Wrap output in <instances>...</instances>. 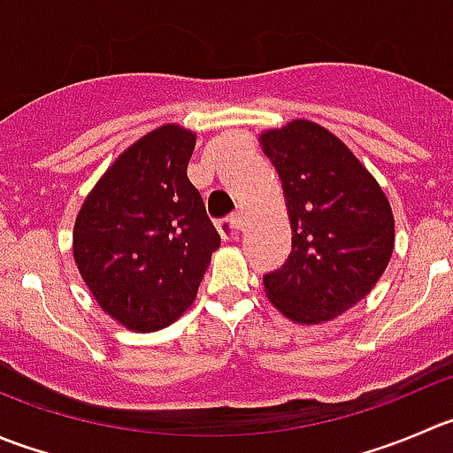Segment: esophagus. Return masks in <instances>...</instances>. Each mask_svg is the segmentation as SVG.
Returning a JSON list of instances; mask_svg holds the SVG:
<instances>
[{
    "mask_svg": "<svg viewBox=\"0 0 453 453\" xmlns=\"http://www.w3.org/2000/svg\"><path fill=\"white\" fill-rule=\"evenodd\" d=\"M217 230L221 234L223 241H232L239 236L241 232V217L239 214H232V217H226L223 221L217 223Z\"/></svg>",
    "mask_w": 453,
    "mask_h": 453,
    "instance_id": "esophagus-1",
    "label": "esophagus"
}]
</instances>
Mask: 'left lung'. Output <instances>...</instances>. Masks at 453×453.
I'll return each instance as SVG.
<instances>
[{
	"mask_svg": "<svg viewBox=\"0 0 453 453\" xmlns=\"http://www.w3.org/2000/svg\"><path fill=\"white\" fill-rule=\"evenodd\" d=\"M283 183L292 252L263 276L272 305L296 323L332 320L365 298L394 252V214L365 165L307 119L261 134Z\"/></svg>",
	"mask_w": 453,
	"mask_h": 453,
	"instance_id": "obj_1",
	"label": "left lung"
}]
</instances>
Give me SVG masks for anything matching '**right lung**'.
<instances>
[{
  "mask_svg": "<svg viewBox=\"0 0 453 453\" xmlns=\"http://www.w3.org/2000/svg\"><path fill=\"white\" fill-rule=\"evenodd\" d=\"M195 143L177 124L148 133L105 170L74 221L79 274L101 310L133 332L174 323L221 245L188 179Z\"/></svg>",
  "mask_w": 453,
  "mask_h": 453,
  "instance_id": "add662e5",
  "label": "right lung"
}]
</instances>
